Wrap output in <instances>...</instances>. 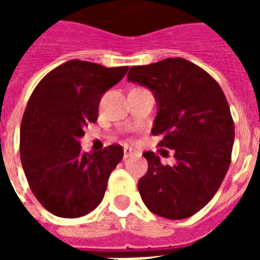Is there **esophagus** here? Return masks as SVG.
I'll return each mask as SVG.
<instances>
[{
    "mask_svg": "<svg viewBox=\"0 0 260 260\" xmlns=\"http://www.w3.org/2000/svg\"><path fill=\"white\" fill-rule=\"evenodd\" d=\"M131 156H134V150H128V149H125L124 150V158H128L131 157Z\"/></svg>",
    "mask_w": 260,
    "mask_h": 260,
    "instance_id": "34e87169",
    "label": "esophagus"
}]
</instances>
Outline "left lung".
Instances as JSON below:
<instances>
[{"label":"left lung","instance_id":"8db88e82","mask_svg":"<svg viewBox=\"0 0 260 260\" xmlns=\"http://www.w3.org/2000/svg\"><path fill=\"white\" fill-rule=\"evenodd\" d=\"M126 79L153 91L158 111L152 134L163 136L158 146L177 160L163 166L153 152L143 153L149 169L138 182L142 201L161 217H191L210 202L231 163L234 121L227 99L206 71L180 57L132 67Z\"/></svg>","mask_w":260,"mask_h":260}]
</instances>
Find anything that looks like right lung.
I'll return each mask as SVG.
<instances>
[{
  "label": "right lung",
  "instance_id": "1",
  "mask_svg": "<svg viewBox=\"0 0 260 260\" xmlns=\"http://www.w3.org/2000/svg\"><path fill=\"white\" fill-rule=\"evenodd\" d=\"M128 67L71 59L43 78L20 122V161L33 195L58 217L76 218L94 210L108 177L124 156L119 145L83 153V128L99 117V103Z\"/></svg>",
  "mask_w": 260,
  "mask_h": 260
}]
</instances>
